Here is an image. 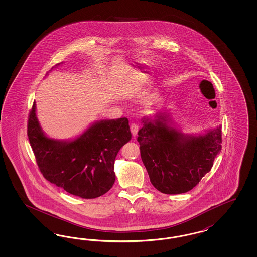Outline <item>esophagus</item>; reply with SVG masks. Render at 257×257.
I'll return each mask as SVG.
<instances>
[{
  "instance_id": "obj_1",
  "label": "esophagus",
  "mask_w": 257,
  "mask_h": 257,
  "mask_svg": "<svg viewBox=\"0 0 257 257\" xmlns=\"http://www.w3.org/2000/svg\"><path fill=\"white\" fill-rule=\"evenodd\" d=\"M130 130H131V133H132L133 136H134V137H136V136H137V134L139 132V125L134 122V123L130 125Z\"/></svg>"
}]
</instances>
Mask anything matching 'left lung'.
I'll use <instances>...</instances> for the list:
<instances>
[{"instance_id": "1", "label": "left lung", "mask_w": 257, "mask_h": 257, "mask_svg": "<svg viewBox=\"0 0 257 257\" xmlns=\"http://www.w3.org/2000/svg\"><path fill=\"white\" fill-rule=\"evenodd\" d=\"M159 115L144 117L138 135L140 156L150 181L165 194L186 193L210 171L221 150L220 126L204 136L190 137L168 126Z\"/></svg>"}]
</instances>
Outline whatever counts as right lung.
<instances>
[{
	"mask_svg": "<svg viewBox=\"0 0 257 257\" xmlns=\"http://www.w3.org/2000/svg\"><path fill=\"white\" fill-rule=\"evenodd\" d=\"M27 136L43 177L83 199L100 197L113 187L115 158L132 138L128 118L120 117L96 122L70 142L51 140L41 131L35 101L28 116Z\"/></svg>",
	"mask_w": 257,
	"mask_h": 257,
	"instance_id": "add662e5",
	"label": "right lung"
}]
</instances>
